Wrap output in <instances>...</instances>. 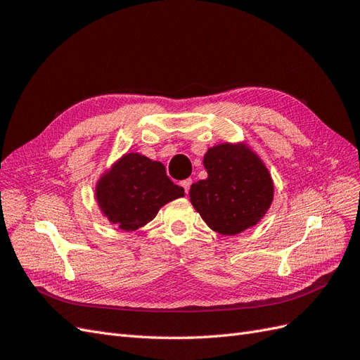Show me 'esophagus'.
Here are the masks:
<instances>
[{"label":"esophagus","mask_w":360,"mask_h":360,"mask_svg":"<svg viewBox=\"0 0 360 360\" xmlns=\"http://www.w3.org/2000/svg\"><path fill=\"white\" fill-rule=\"evenodd\" d=\"M181 186H182L184 191H186V194H187L188 190H190V186H191V179H184V181H181Z\"/></svg>","instance_id":"34e87169"}]
</instances>
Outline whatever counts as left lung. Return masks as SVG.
I'll use <instances>...</instances> for the list:
<instances>
[{
    "instance_id": "1",
    "label": "left lung",
    "mask_w": 360,
    "mask_h": 360,
    "mask_svg": "<svg viewBox=\"0 0 360 360\" xmlns=\"http://www.w3.org/2000/svg\"><path fill=\"white\" fill-rule=\"evenodd\" d=\"M208 178L193 184L190 202L214 232L237 235L269 211L274 184L265 162L248 143H219L203 155Z\"/></svg>"
}]
</instances>
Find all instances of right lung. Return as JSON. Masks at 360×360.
Segmentation results:
<instances>
[{
    "label": "right lung",
    "instance_id": "add662e5",
    "mask_svg": "<svg viewBox=\"0 0 360 360\" xmlns=\"http://www.w3.org/2000/svg\"><path fill=\"white\" fill-rule=\"evenodd\" d=\"M182 196L184 188L169 179L164 164L139 152L123 153L95 186L102 215L127 232L143 228L164 205Z\"/></svg>",
    "mask_w": 360,
    "mask_h": 360
}]
</instances>
